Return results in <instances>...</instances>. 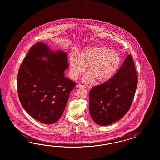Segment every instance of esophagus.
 <instances>
[{"mask_svg":"<svg viewBox=\"0 0 160 160\" xmlns=\"http://www.w3.org/2000/svg\"><path fill=\"white\" fill-rule=\"evenodd\" d=\"M78 88H86L84 86H82V85H81V84H78Z\"/></svg>","mask_w":160,"mask_h":160,"instance_id":"1","label":"esophagus"}]
</instances>
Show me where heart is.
<instances>
[{"mask_svg": "<svg viewBox=\"0 0 160 160\" xmlns=\"http://www.w3.org/2000/svg\"><path fill=\"white\" fill-rule=\"evenodd\" d=\"M121 63L119 52L106 46H93L83 49L79 56L72 54L69 63L70 75L76 78L88 66V72L82 77V82L90 84L95 80L103 83L116 74Z\"/></svg>", "mask_w": 160, "mask_h": 160, "instance_id": "1", "label": "heart"}]
</instances>
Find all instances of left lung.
<instances>
[{
  "label": "left lung",
  "instance_id": "left-lung-1",
  "mask_svg": "<svg viewBox=\"0 0 160 160\" xmlns=\"http://www.w3.org/2000/svg\"><path fill=\"white\" fill-rule=\"evenodd\" d=\"M137 82L134 63L128 54L110 80L90 91L89 112L94 121L108 126L123 117L131 107Z\"/></svg>",
  "mask_w": 160,
  "mask_h": 160
}]
</instances>
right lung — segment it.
I'll return each instance as SVG.
<instances>
[{"label":"right lung","instance_id":"1","mask_svg":"<svg viewBox=\"0 0 160 160\" xmlns=\"http://www.w3.org/2000/svg\"><path fill=\"white\" fill-rule=\"evenodd\" d=\"M68 54L38 42L29 50L19 68L18 88L20 102L35 120L56 122L63 114L76 82L64 76Z\"/></svg>","mask_w":160,"mask_h":160}]
</instances>
